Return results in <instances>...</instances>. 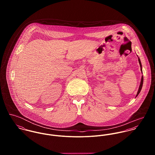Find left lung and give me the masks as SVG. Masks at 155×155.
Returning <instances> with one entry per match:
<instances>
[{
    "mask_svg": "<svg viewBox=\"0 0 155 155\" xmlns=\"http://www.w3.org/2000/svg\"><path fill=\"white\" fill-rule=\"evenodd\" d=\"M138 61H139V64H140V66L141 67V70L142 71V67H141V61H140V58H138ZM143 76H142V78H141V82H140V87H139V89H138V92H137V95H136V97L139 94V93L140 92V91H141V88H142V87H143Z\"/></svg>",
    "mask_w": 155,
    "mask_h": 155,
    "instance_id": "1",
    "label": "left lung"
}]
</instances>
